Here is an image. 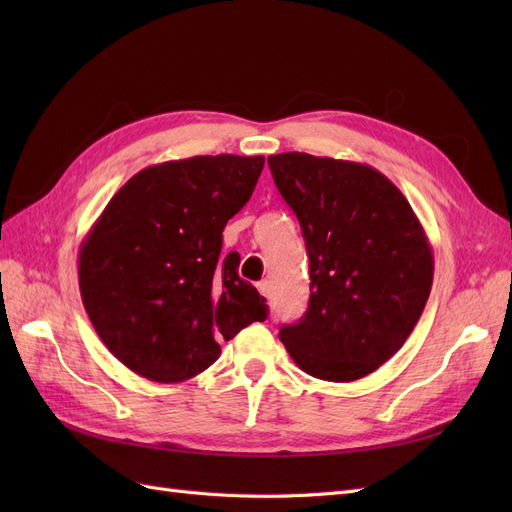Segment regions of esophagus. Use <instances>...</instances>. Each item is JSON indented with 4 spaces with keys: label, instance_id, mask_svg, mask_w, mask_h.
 I'll use <instances>...</instances> for the list:
<instances>
[{
    "label": "esophagus",
    "instance_id": "obj_1",
    "mask_svg": "<svg viewBox=\"0 0 512 512\" xmlns=\"http://www.w3.org/2000/svg\"><path fill=\"white\" fill-rule=\"evenodd\" d=\"M256 288H258V292L262 294V297H269V294H271V282H269V280H262V282H258V284H256Z\"/></svg>",
    "mask_w": 512,
    "mask_h": 512
}]
</instances>
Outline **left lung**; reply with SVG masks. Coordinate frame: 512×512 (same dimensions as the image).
<instances>
[{
    "instance_id": "left-lung-1",
    "label": "left lung",
    "mask_w": 512,
    "mask_h": 512,
    "mask_svg": "<svg viewBox=\"0 0 512 512\" xmlns=\"http://www.w3.org/2000/svg\"><path fill=\"white\" fill-rule=\"evenodd\" d=\"M309 258V305L280 339L305 374L352 382L404 346L433 282V254L406 196L367 164L269 156Z\"/></svg>"
}]
</instances>
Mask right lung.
<instances>
[{"instance_id": "1", "label": "right lung", "mask_w": 512, "mask_h": 512, "mask_svg": "<svg viewBox=\"0 0 512 512\" xmlns=\"http://www.w3.org/2000/svg\"><path fill=\"white\" fill-rule=\"evenodd\" d=\"M262 156H194L147 166L108 200L79 252L91 324L117 359L153 382L218 361L220 339L267 318V299L220 260L226 222L250 200Z\"/></svg>"}]
</instances>
